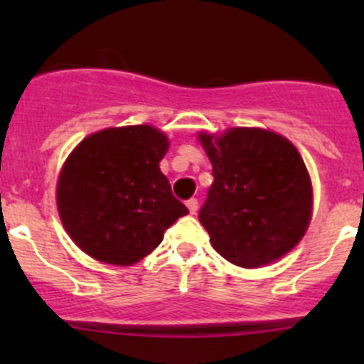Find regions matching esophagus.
Returning <instances> with one entry per match:
<instances>
[{"label":"esophagus","mask_w":364,"mask_h":364,"mask_svg":"<svg viewBox=\"0 0 364 364\" xmlns=\"http://www.w3.org/2000/svg\"><path fill=\"white\" fill-rule=\"evenodd\" d=\"M186 205H188L189 213H191V215L197 213V210H198V200H197V198H189V200L186 202Z\"/></svg>","instance_id":"34e87169"}]
</instances>
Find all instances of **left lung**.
I'll list each match as a JSON object with an SVG mask.
<instances>
[{
	"label": "left lung",
	"instance_id": "8db88e82",
	"mask_svg": "<svg viewBox=\"0 0 364 364\" xmlns=\"http://www.w3.org/2000/svg\"><path fill=\"white\" fill-rule=\"evenodd\" d=\"M198 138L213 164L198 220L215 250L242 268L281 259L311 217V182L299 151L281 134L250 127Z\"/></svg>",
	"mask_w": 364,
	"mask_h": 364
}]
</instances>
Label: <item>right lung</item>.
I'll return each instance as SVG.
<instances>
[{"label": "right lung", "instance_id": "1", "mask_svg": "<svg viewBox=\"0 0 364 364\" xmlns=\"http://www.w3.org/2000/svg\"><path fill=\"white\" fill-rule=\"evenodd\" d=\"M167 147L159 129L129 125L91 134L70 153L58 180V211L87 255L134 264L189 213L160 171Z\"/></svg>", "mask_w": 364, "mask_h": 364}]
</instances>
